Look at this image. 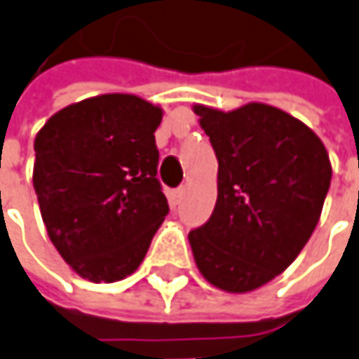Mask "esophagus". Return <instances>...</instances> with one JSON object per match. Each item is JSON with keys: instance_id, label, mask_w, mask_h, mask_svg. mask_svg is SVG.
<instances>
[{"instance_id": "34e87169", "label": "esophagus", "mask_w": 359, "mask_h": 359, "mask_svg": "<svg viewBox=\"0 0 359 359\" xmlns=\"http://www.w3.org/2000/svg\"><path fill=\"white\" fill-rule=\"evenodd\" d=\"M182 196H184V187H180V189H177V191L172 192V203L179 204L180 201H182Z\"/></svg>"}]
</instances>
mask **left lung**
Returning a JSON list of instances; mask_svg holds the SVG:
<instances>
[{
    "label": "left lung",
    "instance_id": "left-lung-1",
    "mask_svg": "<svg viewBox=\"0 0 359 359\" xmlns=\"http://www.w3.org/2000/svg\"><path fill=\"white\" fill-rule=\"evenodd\" d=\"M218 158L212 217L191 230L192 256L212 286L246 294L302 252L322 215L332 165L324 142L278 107L194 105Z\"/></svg>",
    "mask_w": 359,
    "mask_h": 359
}]
</instances>
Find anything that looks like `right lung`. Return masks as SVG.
<instances>
[{
  "label": "right lung",
  "mask_w": 359,
  "mask_h": 359,
  "mask_svg": "<svg viewBox=\"0 0 359 359\" xmlns=\"http://www.w3.org/2000/svg\"><path fill=\"white\" fill-rule=\"evenodd\" d=\"M161 121L158 105L107 93L57 111L37 133L33 189L41 218L81 278H127L168 215L156 179Z\"/></svg>",
  "instance_id": "add662e5"
}]
</instances>
